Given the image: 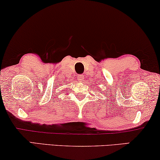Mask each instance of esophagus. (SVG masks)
I'll list each match as a JSON object with an SVG mask.
<instances>
[{
    "mask_svg": "<svg viewBox=\"0 0 160 160\" xmlns=\"http://www.w3.org/2000/svg\"><path fill=\"white\" fill-rule=\"evenodd\" d=\"M77 80H78V82H83V81H84V76H83L82 75H78Z\"/></svg>",
    "mask_w": 160,
    "mask_h": 160,
    "instance_id": "obj_1",
    "label": "esophagus"
}]
</instances>
